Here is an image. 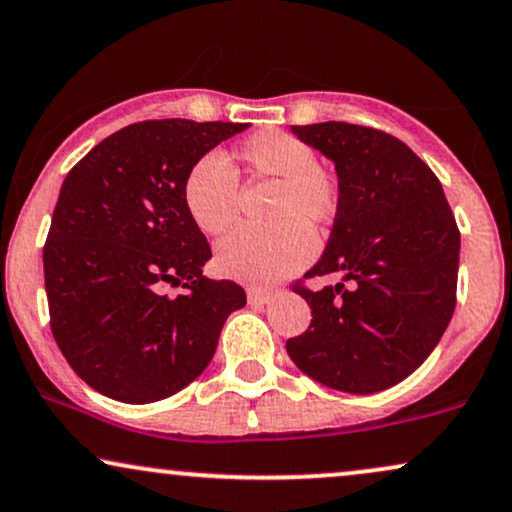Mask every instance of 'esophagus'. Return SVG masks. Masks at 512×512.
<instances>
[{
    "instance_id": "34e87169",
    "label": "esophagus",
    "mask_w": 512,
    "mask_h": 512,
    "mask_svg": "<svg viewBox=\"0 0 512 512\" xmlns=\"http://www.w3.org/2000/svg\"><path fill=\"white\" fill-rule=\"evenodd\" d=\"M274 297V290L262 288V286H250L248 288V302L250 304H267Z\"/></svg>"
}]
</instances>
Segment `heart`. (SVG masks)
I'll list each match as a JSON object with an SVG mask.
<instances>
[{
    "label": "heart",
    "instance_id": "1",
    "mask_svg": "<svg viewBox=\"0 0 512 512\" xmlns=\"http://www.w3.org/2000/svg\"><path fill=\"white\" fill-rule=\"evenodd\" d=\"M234 158L252 177L276 181L267 229L243 226L217 245L219 274L264 283L312 260L309 227L328 226L340 212V184L319 165L312 144L283 129H260L243 139ZM181 203L203 234L222 236L238 219V177L217 153L200 155L181 181Z\"/></svg>",
    "mask_w": 512,
    "mask_h": 512
}]
</instances>
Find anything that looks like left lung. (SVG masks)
Returning <instances> with one entry per match:
<instances>
[{
    "mask_svg": "<svg viewBox=\"0 0 512 512\" xmlns=\"http://www.w3.org/2000/svg\"><path fill=\"white\" fill-rule=\"evenodd\" d=\"M335 163L340 212L326 252L304 277L340 275L309 291L312 323L286 342L309 378L373 394L401 383L430 357L456 307L461 231L442 184L404 141L349 122L293 125Z\"/></svg>",
    "mask_w": 512,
    "mask_h": 512,
    "instance_id": "8db88e82",
    "label": "left lung"
}]
</instances>
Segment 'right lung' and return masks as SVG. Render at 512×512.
Instances as JSON below:
<instances>
[{"instance_id": "right-lung-1", "label": "right lung", "mask_w": 512, "mask_h": 512, "mask_svg": "<svg viewBox=\"0 0 512 512\" xmlns=\"http://www.w3.org/2000/svg\"><path fill=\"white\" fill-rule=\"evenodd\" d=\"M243 122L144 120L96 144L63 179L44 243L49 323L70 368L96 392L148 404L210 364L226 316L245 304L210 281L208 238L181 181ZM167 285L185 293L170 298Z\"/></svg>"}]
</instances>
